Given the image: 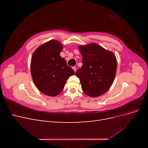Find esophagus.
Listing matches in <instances>:
<instances>
[{
	"label": "esophagus",
	"mask_w": 148,
	"mask_h": 148,
	"mask_svg": "<svg viewBox=\"0 0 148 148\" xmlns=\"http://www.w3.org/2000/svg\"><path fill=\"white\" fill-rule=\"evenodd\" d=\"M72 69H73V70H74L75 71H77V68H76V66H73V67H72Z\"/></svg>",
	"instance_id": "esophagus-1"
}]
</instances>
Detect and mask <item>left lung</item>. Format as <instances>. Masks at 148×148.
<instances>
[{"label":"left lung","mask_w":148,"mask_h":148,"mask_svg":"<svg viewBox=\"0 0 148 148\" xmlns=\"http://www.w3.org/2000/svg\"><path fill=\"white\" fill-rule=\"evenodd\" d=\"M78 48L83 57V65L76 71V75L86 95L99 97L108 91L114 82L117 66L115 56L96 43Z\"/></svg>","instance_id":"8db88e82"}]
</instances>
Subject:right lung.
<instances>
[{"mask_svg":"<svg viewBox=\"0 0 148 148\" xmlns=\"http://www.w3.org/2000/svg\"><path fill=\"white\" fill-rule=\"evenodd\" d=\"M63 45L57 40H51L38 47L31 60V73L38 90L49 96L59 95L66 80L75 75L74 70L60 57Z\"/></svg>","mask_w":148,"mask_h":148,"instance_id":"obj_1","label":"right lung"}]
</instances>
